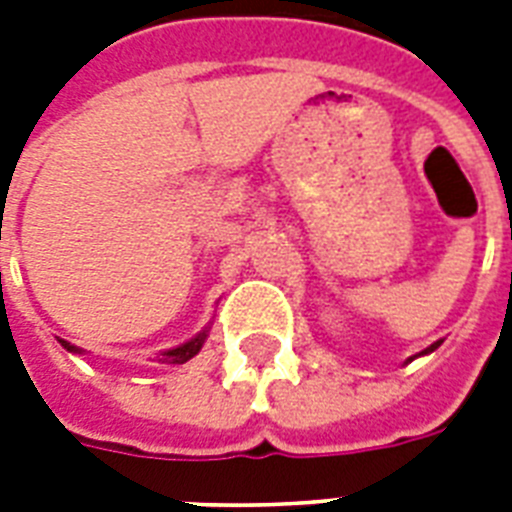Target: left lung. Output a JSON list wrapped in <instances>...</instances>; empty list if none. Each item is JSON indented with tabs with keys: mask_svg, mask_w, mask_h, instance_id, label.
Here are the masks:
<instances>
[{
	"mask_svg": "<svg viewBox=\"0 0 512 512\" xmlns=\"http://www.w3.org/2000/svg\"><path fill=\"white\" fill-rule=\"evenodd\" d=\"M438 345H441V342H433V345H430V348H425V350H422L420 356H425V353H433V350H436ZM409 361H412V358H409Z\"/></svg>",
	"mask_w": 512,
	"mask_h": 512,
	"instance_id": "obj_1",
	"label": "left lung"
}]
</instances>
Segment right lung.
Instances as JSON below:
<instances>
[{"mask_svg": "<svg viewBox=\"0 0 512 512\" xmlns=\"http://www.w3.org/2000/svg\"><path fill=\"white\" fill-rule=\"evenodd\" d=\"M207 332L209 329H201L199 335L191 337V340L183 342V345H177V348H172V350H164V353H159V356H156V361H159V364H185L188 358H193L196 353H199L201 345H204V340H207ZM60 345H63L66 350H71V353H84L82 348H76V345H71V342H66V340H60Z\"/></svg>", "mask_w": 512, "mask_h": 512, "instance_id": "add662e5", "label": "right lung"}]
</instances>
